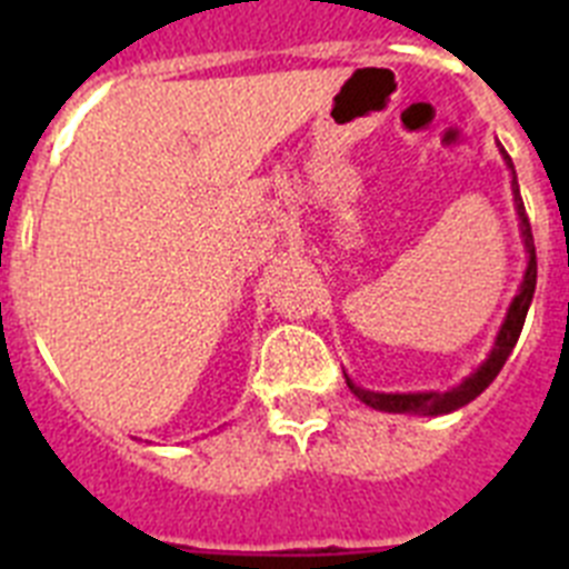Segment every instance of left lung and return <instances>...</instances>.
<instances>
[{
  "label": "left lung",
  "instance_id": "obj_1",
  "mask_svg": "<svg viewBox=\"0 0 569 569\" xmlns=\"http://www.w3.org/2000/svg\"><path fill=\"white\" fill-rule=\"evenodd\" d=\"M507 159V164L512 168L510 156L507 150H501ZM512 193H516V208H519V219H521V236H525V244H527V253H530V261H527V273L525 281H521V290L519 296L512 299L510 310H507V319L499 330V339H496V347H492L490 359L476 370L472 376H467L459 387L453 390H447V393H370V390H361L356 387L353 381L347 379V387L359 396L365 405L376 407V410H387V413H419V416H441V413H453L459 407L470 405L476 396L490 385L499 370L505 367L507 356L512 353V347L519 341L521 328H525V319H527V310H530V301L532 293H536V244H532V230H530V219L525 213V202H521V193H519V182H516V176H512Z\"/></svg>",
  "mask_w": 569,
  "mask_h": 569
}]
</instances>
